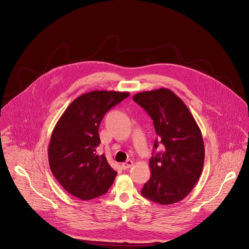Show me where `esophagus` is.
Here are the masks:
<instances>
[{"instance_id":"1","label":"esophagus","mask_w":249,"mask_h":249,"mask_svg":"<svg viewBox=\"0 0 249 249\" xmlns=\"http://www.w3.org/2000/svg\"><path fill=\"white\" fill-rule=\"evenodd\" d=\"M132 165H133V161H132V160H127L125 163L122 164V169H123V170L129 169Z\"/></svg>"}]
</instances>
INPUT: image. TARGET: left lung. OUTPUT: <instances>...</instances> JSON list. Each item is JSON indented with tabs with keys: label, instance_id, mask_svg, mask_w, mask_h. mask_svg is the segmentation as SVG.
I'll return each mask as SVG.
<instances>
[{
	"label": "left lung",
	"instance_id": "1",
	"mask_svg": "<svg viewBox=\"0 0 249 249\" xmlns=\"http://www.w3.org/2000/svg\"><path fill=\"white\" fill-rule=\"evenodd\" d=\"M132 99L153 120L157 135L154 149L162 148L149 161L151 177L141 194L162 205L177 203L201 176L205 157L201 130L186 105L170 89L140 92Z\"/></svg>",
	"mask_w": 249,
	"mask_h": 249
}]
</instances>
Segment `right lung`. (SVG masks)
<instances>
[{
    "label": "right lung",
    "instance_id": "add662e5",
    "mask_svg": "<svg viewBox=\"0 0 249 249\" xmlns=\"http://www.w3.org/2000/svg\"><path fill=\"white\" fill-rule=\"evenodd\" d=\"M129 96L128 92L94 90L77 97L56 124L48 149L54 177L71 195L90 200L105 194L117 172L97 154L98 129L105 114Z\"/></svg>",
    "mask_w": 249,
    "mask_h": 249
}]
</instances>
